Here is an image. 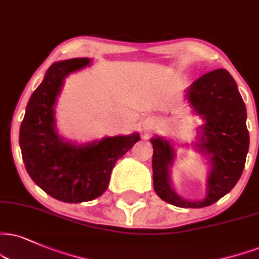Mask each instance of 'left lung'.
<instances>
[{"mask_svg": "<svg viewBox=\"0 0 259 259\" xmlns=\"http://www.w3.org/2000/svg\"><path fill=\"white\" fill-rule=\"evenodd\" d=\"M193 113L202 117L194 149L207 158L210 169L206 194L200 200H188L174 190L170 170L177 158L168 139L154 137L152 171L154 188L164 202L180 207L209 206L237 185L245 167L250 144L246 127V107L238 85L226 69H215L197 79L186 90Z\"/></svg>", "mask_w": 259, "mask_h": 259, "instance_id": "left-lung-1", "label": "left lung"}]
</instances>
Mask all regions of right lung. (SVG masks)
<instances>
[{
  "label": "right lung",
  "instance_id": "add662e5",
  "mask_svg": "<svg viewBox=\"0 0 259 259\" xmlns=\"http://www.w3.org/2000/svg\"><path fill=\"white\" fill-rule=\"evenodd\" d=\"M90 63V59L53 63L30 97L19 135L25 168L33 183L66 203L89 202L102 196L117 159L140 140L136 132L76 144L59 135L55 105L65 78Z\"/></svg>",
  "mask_w": 259,
  "mask_h": 259
}]
</instances>
